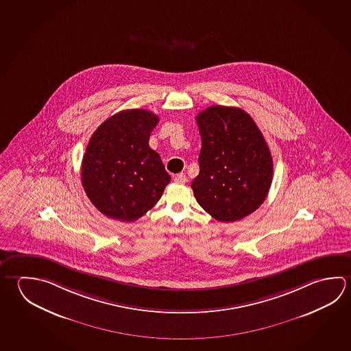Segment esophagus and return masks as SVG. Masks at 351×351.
Listing matches in <instances>:
<instances>
[{
	"label": "esophagus",
	"instance_id": "esophagus-1",
	"mask_svg": "<svg viewBox=\"0 0 351 351\" xmlns=\"http://www.w3.org/2000/svg\"><path fill=\"white\" fill-rule=\"evenodd\" d=\"M173 181H175L176 184H184V182H187V178H186V175H184V173H178V175H175Z\"/></svg>",
	"mask_w": 351,
	"mask_h": 351
}]
</instances>
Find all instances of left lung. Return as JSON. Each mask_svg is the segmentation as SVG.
<instances>
[{
    "mask_svg": "<svg viewBox=\"0 0 351 351\" xmlns=\"http://www.w3.org/2000/svg\"><path fill=\"white\" fill-rule=\"evenodd\" d=\"M202 148L191 187L197 202L219 221H240L263 204L272 181V156L245 111L210 106L198 113Z\"/></svg>",
    "mask_w": 351,
    "mask_h": 351,
    "instance_id": "left-lung-1",
    "label": "left lung"
}]
</instances>
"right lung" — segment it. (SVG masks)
Segmentation results:
<instances>
[{
    "label": "right lung",
    "mask_w": 351,
    "mask_h": 351,
    "mask_svg": "<svg viewBox=\"0 0 351 351\" xmlns=\"http://www.w3.org/2000/svg\"><path fill=\"white\" fill-rule=\"evenodd\" d=\"M159 117L147 110L113 114L95 130L81 164L87 197L112 219L134 221L153 208L171 181L149 147Z\"/></svg>",
    "instance_id": "obj_1"
}]
</instances>
